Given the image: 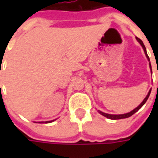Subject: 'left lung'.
Masks as SVG:
<instances>
[{
    "mask_svg": "<svg viewBox=\"0 0 158 158\" xmlns=\"http://www.w3.org/2000/svg\"><path fill=\"white\" fill-rule=\"evenodd\" d=\"M136 40H137V41L139 42V44H140V45L142 46L143 50H144V52H145V54H146V58H147V60L149 61V65H150V69H151V72H152V66H151V62H150V58L149 56H148V55H147V52H146V46L144 45V43L142 42V40L140 39H139L138 37H135ZM158 73V72H157ZM151 91H152V89H150L149 92H148V94L146 95V96L145 97V99L143 100V102L140 104H139V106H137V107H135V109L132 110L131 112H129V113H124V114H109V113H103V112H102V111H100V110H98V113H100V114H102V116L106 117V118H107L109 119H113V120H116V119H122V118H129V117L132 116L133 114H135V113L137 112V111H139L141 107L143 106V105L145 104V103L146 102V101H147V99H148V97H149L150 94H151Z\"/></svg>",
    "mask_w": 158,
    "mask_h": 158,
    "instance_id": "1",
    "label": "left lung"
}]
</instances>
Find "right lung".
<instances>
[{"label":"right lung","instance_id":"1","mask_svg":"<svg viewBox=\"0 0 158 158\" xmlns=\"http://www.w3.org/2000/svg\"><path fill=\"white\" fill-rule=\"evenodd\" d=\"M55 120H52V121H45V122H38V123H52L53 122V121H55Z\"/></svg>","mask_w":158,"mask_h":158}]
</instances>
